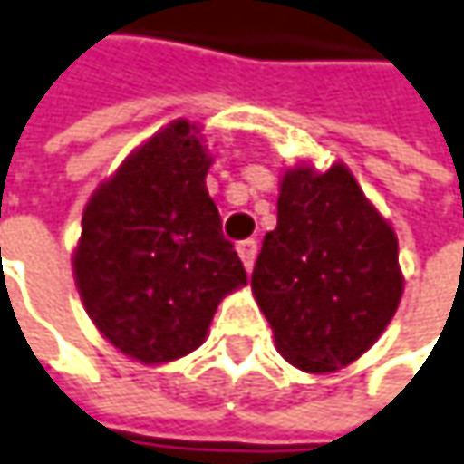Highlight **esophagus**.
Wrapping results in <instances>:
<instances>
[{"label":"esophagus","instance_id":"1","mask_svg":"<svg viewBox=\"0 0 464 464\" xmlns=\"http://www.w3.org/2000/svg\"><path fill=\"white\" fill-rule=\"evenodd\" d=\"M236 252H238V257H241V262H244V267H246V270H252V267H255V259H257V241H255V238L241 241V244L236 246Z\"/></svg>","mask_w":464,"mask_h":464}]
</instances>
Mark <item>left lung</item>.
<instances>
[{"mask_svg": "<svg viewBox=\"0 0 464 464\" xmlns=\"http://www.w3.org/2000/svg\"><path fill=\"white\" fill-rule=\"evenodd\" d=\"M252 294L276 349L304 372H336L381 339L404 294L399 241L343 162L281 176Z\"/></svg>", "mask_w": 464, "mask_h": 464, "instance_id": "obj_1", "label": "left lung"}]
</instances>
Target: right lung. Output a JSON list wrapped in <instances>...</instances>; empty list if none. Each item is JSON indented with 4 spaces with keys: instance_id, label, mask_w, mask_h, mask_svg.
Here are the masks:
<instances>
[{
    "instance_id": "right-lung-1",
    "label": "right lung",
    "mask_w": 464,
    "mask_h": 464,
    "mask_svg": "<svg viewBox=\"0 0 464 464\" xmlns=\"http://www.w3.org/2000/svg\"><path fill=\"white\" fill-rule=\"evenodd\" d=\"M202 130L178 118L130 151L89 197L72 249L96 331L150 368L199 349L218 304L246 286L207 191Z\"/></svg>"
}]
</instances>
